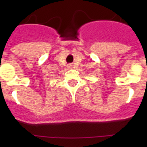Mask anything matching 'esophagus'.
<instances>
[{
  "mask_svg": "<svg viewBox=\"0 0 147 147\" xmlns=\"http://www.w3.org/2000/svg\"><path fill=\"white\" fill-rule=\"evenodd\" d=\"M67 67H68V69H72V65L69 64L68 65H67Z\"/></svg>",
  "mask_w": 147,
  "mask_h": 147,
  "instance_id": "obj_1",
  "label": "esophagus"
}]
</instances>
